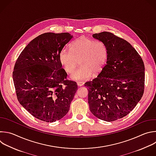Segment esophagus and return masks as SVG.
I'll use <instances>...</instances> for the list:
<instances>
[{"label":"esophagus","instance_id":"obj_1","mask_svg":"<svg viewBox=\"0 0 156 156\" xmlns=\"http://www.w3.org/2000/svg\"><path fill=\"white\" fill-rule=\"evenodd\" d=\"M77 85H78V86H83L84 85V82L78 81L77 82Z\"/></svg>","mask_w":156,"mask_h":156}]
</instances>
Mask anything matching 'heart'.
<instances>
[{
    "mask_svg": "<svg viewBox=\"0 0 156 156\" xmlns=\"http://www.w3.org/2000/svg\"><path fill=\"white\" fill-rule=\"evenodd\" d=\"M108 58V49L103 41L81 37L73 41L70 49H62L59 55L61 64L67 73H71L80 62L70 78L73 81L90 79L94 73L98 74L104 69Z\"/></svg>",
    "mask_w": 156,
    "mask_h": 156,
    "instance_id": "obj_1",
    "label": "heart"
}]
</instances>
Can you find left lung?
I'll list each match as a JSON object with an SVG mask.
<instances>
[{"mask_svg":"<svg viewBox=\"0 0 156 156\" xmlns=\"http://www.w3.org/2000/svg\"><path fill=\"white\" fill-rule=\"evenodd\" d=\"M92 37L104 42L108 58L103 70L86 82L90 111L100 119L111 122L128 115L141 100L144 87V66L126 40L102 32Z\"/></svg>","mask_w":156,"mask_h":156,"instance_id":"8db88e82","label":"left lung"}]
</instances>
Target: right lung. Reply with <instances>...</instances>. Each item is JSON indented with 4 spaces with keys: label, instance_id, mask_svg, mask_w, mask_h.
Masks as SVG:
<instances>
[{
    "label": "right lung",
    "instance_id": "add662e5",
    "mask_svg": "<svg viewBox=\"0 0 156 156\" xmlns=\"http://www.w3.org/2000/svg\"><path fill=\"white\" fill-rule=\"evenodd\" d=\"M73 35L47 32L32 40L18 57L13 72L20 104L35 118L48 122L68 113L77 90L59 59L61 51Z\"/></svg>",
    "mask_w": 156,
    "mask_h": 156
}]
</instances>
